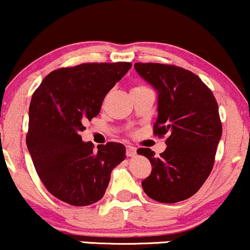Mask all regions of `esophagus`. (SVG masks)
<instances>
[{
    "mask_svg": "<svg viewBox=\"0 0 250 250\" xmlns=\"http://www.w3.org/2000/svg\"><path fill=\"white\" fill-rule=\"evenodd\" d=\"M136 153H137L136 147L131 146V145L126 146V156H127V157H133V156H136Z\"/></svg>",
    "mask_w": 250,
    "mask_h": 250,
    "instance_id": "1",
    "label": "esophagus"
}]
</instances>
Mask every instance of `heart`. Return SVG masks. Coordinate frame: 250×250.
<instances>
[{"instance_id": "1", "label": "heart", "mask_w": 250, "mask_h": 250, "mask_svg": "<svg viewBox=\"0 0 250 250\" xmlns=\"http://www.w3.org/2000/svg\"><path fill=\"white\" fill-rule=\"evenodd\" d=\"M136 88H145L144 86H138V87H136Z\"/></svg>"}]
</instances>
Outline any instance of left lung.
Returning a JSON list of instances; mask_svg holds the SVG:
<instances>
[{"mask_svg":"<svg viewBox=\"0 0 250 250\" xmlns=\"http://www.w3.org/2000/svg\"><path fill=\"white\" fill-rule=\"evenodd\" d=\"M134 68L158 93L153 133L167 136L159 157L147 147L137 150L152 165L143 190L161 203L184 201L200 190L214 167L222 136L217 102L197 75L182 67L137 62Z\"/></svg>","mask_w":250,"mask_h":250,"instance_id":"left-lung-1","label":"left lung"}]
</instances>
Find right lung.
Wrapping results in <instances>:
<instances>
[{
    "label": "right lung",
    "instance_id": "1",
    "mask_svg": "<svg viewBox=\"0 0 250 250\" xmlns=\"http://www.w3.org/2000/svg\"><path fill=\"white\" fill-rule=\"evenodd\" d=\"M131 62L81 63L49 73L32 97L27 147L39 177L54 197L75 207L103 198L125 146L83 142L85 120L99 114L104 98Z\"/></svg>",
    "mask_w": 250,
    "mask_h": 250
}]
</instances>
